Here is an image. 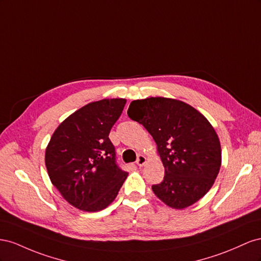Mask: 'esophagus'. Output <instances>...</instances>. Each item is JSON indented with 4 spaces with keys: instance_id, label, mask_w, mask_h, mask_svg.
<instances>
[{
    "instance_id": "obj_1",
    "label": "esophagus",
    "mask_w": 261,
    "mask_h": 261,
    "mask_svg": "<svg viewBox=\"0 0 261 261\" xmlns=\"http://www.w3.org/2000/svg\"><path fill=\"white\" fill-rule=\"evenodd\" d=\"M145 163H146V158L144 155H138V159H137V165L138 166H140V167H142L143 165H145Z\"/></svg>"
}]
</instances>
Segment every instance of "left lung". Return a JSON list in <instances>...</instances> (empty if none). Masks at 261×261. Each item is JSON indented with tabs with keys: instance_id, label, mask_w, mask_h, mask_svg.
<instances>
[{
	"instance_id": "1",
	"label": "left lung",
	"mask_w": 261,
	"mask_h": 261,
	"mask_svg": "<svg viewBox=\"0 0 261 261\" xmlns=\"http://www.w3.org/2000/svg\"><path fill=\"white\" fill-rule=\"evenodd\" d=\"M128 116L153 137L165 176L155 196L185 209L211 189L221 167V144L207 119L184 101L150 97L131 101Z\"/></svg>"
}]
</instances>
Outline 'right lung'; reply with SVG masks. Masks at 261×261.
Here are the masks:
<instances>
[{
  "label": "right lung",
  "mask_w": 261,
  "mask_h": 261,
  "mask_svg": "<svg viewBox=\"0 0 261 261\" xmlns=\"http://www.w3.org/2000/svg\"><path fill=\"white\" fill-rule=\"evenodd\" d=\"M125 102L123 98L89 102L60 123L50 139L44 155L50 180L80 210L105 209L128 177L118 166L109 139Z\"/></svg>",
  "instance_id": "add662e5"
}]
</instances>
